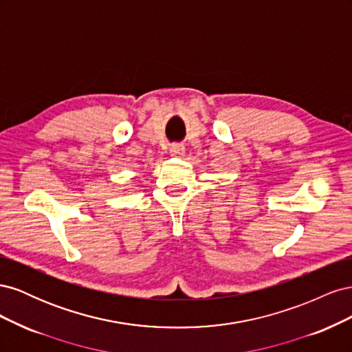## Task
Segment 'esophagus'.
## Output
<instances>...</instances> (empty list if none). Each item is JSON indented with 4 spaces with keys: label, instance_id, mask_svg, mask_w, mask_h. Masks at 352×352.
<instances>
[{
    "label": "esophagus",
    "instance_id": "34e87169",
    "mask_svg": "<svg viewBox=\"0 0 352 352\" xmlns=\"http://www.w3.org/2000/svg\"><path fill=\"white\" fill-rule=\"evenodd\" d=\"M170 155L176 157V158L184 157V155H185V148H184V145H179V144L173 145L172 148H170Z\"/></svg>",
    "mask_w": 352,
    "mask_h": 352
}]
</instances>
